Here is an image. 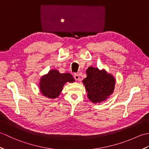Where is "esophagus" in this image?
Returning a JSON list of instances; mask_svg holds the SVG:
<instances>
[{
    "mask_svg": "<svg viewBox=\"0 0 149 149\" xmlns=\"http://www.w3.org/2000/svg\"><path fill=\"white\" fill-rule=\"evenodd\" d=\"M74 77L75 79L76 80V81H80L81 80V78L79 77V75L78 74H75L74 75Z\"/></svg>",
    "mask_w": 149,
    "mask_h": 149,
    "instance_id": "esophagus-1",
    "label": "esophagus"
}]
</instances>
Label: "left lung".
Masks as SVG:
<instances>
[{
	"label": "left lung",
	"instance_id": "8db88e82",
	"mask_svg": "<svg viewBox=\"0 0 149 149\" xmlns=\"http://www.w3.org/2000/svg\"><path fill=\"white\" fill-rule=\"evenodd\" d=\"M87 77L83 81L88 92V97L93 103L105 100L115 89V79L106 70L90 67L86 70Z\"/></svg>",
	"mask_w": 149,
	"mask_h": 149
}]
</instances>
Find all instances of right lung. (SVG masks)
Listing matches in <instances>:
<instances>
[{"label": "right lung", "instance_id": "add662e5", "mask_svg": "<svg viewBox=\"0 0 149 149\" xmlns=\"http://www.w3.org/2000/svg\"><path fill=\"white\" fill-rule=\"evenodd\" d=\"M74 81L75 79L70 73L60 74L56 70H52L41 78L40 89L44 96L55 99L59 95L66 83Z\"/></svg>", "mask_w": 149, "mask_h": 149}]
</instances>
